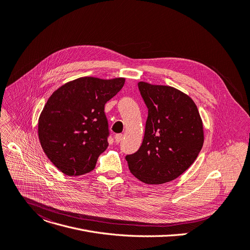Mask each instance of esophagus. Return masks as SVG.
Segmentation results:
<instances>
[{"label": "esophagus", "mask_w": 250, "mask_h": 250, "mask_svg": "<svg viewBox=\"0 0 250 250\" xmlns=\"http://www.w3.org/2000/svg\"><path fill=\"white\" fill-rule=\"evenodd\" d=\"M123 137H124V135H123L122 133L116 134V135H115V142H116L117 144H120V143L122 142V140H123Z\"/></svg>", "instance_id": "34e87169"}]
</instances>
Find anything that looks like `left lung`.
I'll return each instance as SVG.
<instances>
[{
    "mask_svg": "<svg viewBox=\"0 0 250 250\" xmlns=\"http://www.w3.org/2000/svg\"><path fill=\"white\" fill-rule=\"evenodd\" d=\"M148 109L143 144L127 154L130 172L147 185L168 183L183 174L203 146V126L194 102L167 85L139 83Z\"/></svg>",
    "mask_w": 250,
    "mask_h": 250,
    "instance_id": "8db88e82",
    "label": "left lung"
}]
</instances>
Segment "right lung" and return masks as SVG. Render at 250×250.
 <instances>
[{
	"mask_svg": "<svg viewBox=\"0 0 250 250\" xmlns=\"http://www.w3.org/2000/svg\"><path fill=\"white\" fill-rule=\"evenodd\" d=\"M125 84L124 78H80L58 88L39 119V139L49 160L66 175L92 171L108 146L104 104Z\"/></svg>",
	"mask_w": 250,
	"mask_h": 250,
	"instance_id": "obj_1",
	"label": "right lung"
}]
</instances>
